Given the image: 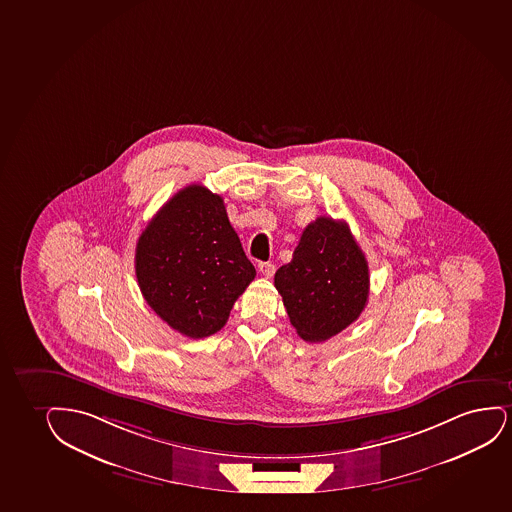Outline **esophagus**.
Returning <instances> with one entry per match:
<instances>
[{"mask_svg": "<svg viewBox=\"0 0 512 512\" xmlns=\"http://www.w3.org/2000/svg\"><path fill=\"white\" fill-rule=\"evenodd\" d=\"M259 273L265 277V279H272L273 273H275V265L272 263H259Z\"/></svg>", "mask_w": 512, "mask_h": 512, "instance_id": "34e87169", "label": "esophagus"}]
</instances>
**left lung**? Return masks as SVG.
<instances>
[{
  "label": "left lung",
  "mask_w": 512,
  "mask_h": 512,
  "mask_svg": "<svg viewBox=\"0 0 512 512\" xmlns=\"http://www.w3.org/2000/svg\"><path fill=\"white\" fill-rule=\"evenodd\" d=\"M369 263L344 221L320 216L305 228L275 287L299 336L322 343L360 317L369 299Z\"/></svg>",
  "instance_id": "1"
}]
</instances>
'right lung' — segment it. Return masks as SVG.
<instances>
[{"label":"right lung","mask_w":512,"mask_h":512,"mask_svg":"<svg viewBox=\"0 0 512 512\" xmlns=\"http://www.w3.org/2000/svg\"><path fill=\"white\" fill-rule=\"evenodd\" d=\"M150 308L183 336H211L256 277L221 195L188 185L157 211L135 251Z\"/></svg>","instance_id":"add662e5"}]
</instances>
